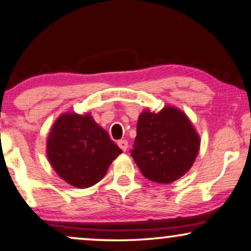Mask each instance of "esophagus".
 Listing matches in <instances>:
<instances>
[{
  "instance_id": "esophagus-1",
  "label": "esophagus",
  "mask_w": 251,
  "mask_h": 251,
  "mask_svg": "<svg viewBox=\"0 0 251 251\" xmlns=\"http://www.w3.org/2000/svg\"><path fill=\"white\" fill-rule=\"evenodd\" d=\"M117 144H119V147L123 151H126V149H128V141L126 140H121V141H119V143Z\"/></svg>"
}]
</instances>
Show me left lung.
Wrapping results in <instances>:
<instances>
[{"label":"left lung","instance_id":"obj_1","mask_svg":"<svg viewBox=\"0 0 251 251\" xmlns=\"http://www.w3.org/2000/svg\"><path fill=\"white\" fill-rule=\"evenodd\" d=\"M137 136L130 151L142 175L151 181L170 184L191 169L200 138L182 111L164 107L138 117Z\"/></svg>","mask_w":251,"mask_h":251}]
</instances>
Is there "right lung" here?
<instances>
[{
    "label": "right lung",
    "instance_id": "right-lung-1",
    "mask_svg": "<svg viewBox=\"0 0 251 251\" xmlns=\"http://www.w3.org/2000/svg\"><path fill=\"white\" fill-rule=\"evenodd\" d=\"M121 152L89 114H64L55 121L48 138L52 168L65 181L79 188L100 181Z\"/></svg>",
    "mask_w": 251,
    "mask_h": 251
}]
</instances>
